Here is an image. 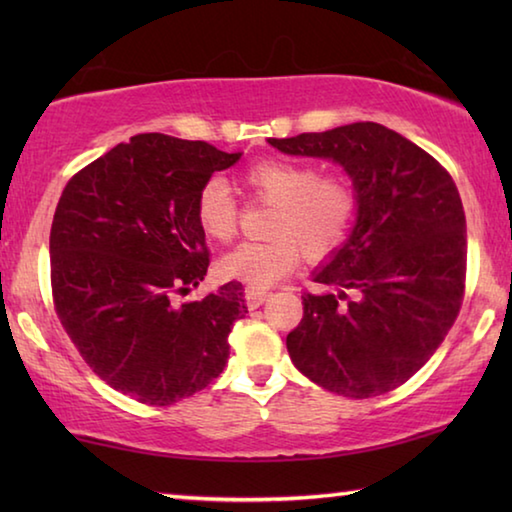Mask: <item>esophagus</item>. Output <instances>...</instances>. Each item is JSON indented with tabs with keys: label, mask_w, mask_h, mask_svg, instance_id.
Returning a JSON list of instances; mask_svg holds the SVG:
<instances>
[{
	"label": "esophagus",
	"mask_w": 512,
	"mask_h": 512,
	"mask_svg": "<svg viewBox=\"0 0 512 512\" xmlns=\"http://www.w3.org/2000/svg\"><path fill=\"white\" fill-rule=\"evenodd\" d=\"M266 298H268V293L262 289H253V287L246 289V305L250 309H257L259 305H264Z\"/></svg>",
	"instance_id": "esophagus-1"
}]
</instances>
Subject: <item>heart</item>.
Returning <instances> with one entry per match:
<instances>
[{
	"instance_id": "heart-1",
	"label": "heart",
	"mask_w": 512,
	"mask_h": 512,
	"mask_svg": "<svg viewBox=\"0 0 512 512\" xmlns=\"http://www.w3.org/2000/svg\"><path fill=\"white\" fill-rule=\"evenodd\" d=\"M241 185L250 198L273 205L268 241L241 244L221 257L228 280L253 289H268L296 268L300 253L309 262H323L350 235L357 214V192L341 173H320L316 164L268 158L241 171ZM194 216L203 235L219 244L237 235L239 203L221 178L205 180L196 194Z\"/></svg>"
}]
</instances>
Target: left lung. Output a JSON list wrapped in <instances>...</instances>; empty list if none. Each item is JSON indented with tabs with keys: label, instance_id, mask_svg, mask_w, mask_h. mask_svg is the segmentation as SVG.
Here are the masks:
<instances>
[{
	"label": "left lung",
	"instance_id": "left-lung-1",
	"mask_svg": "<svg viewBox=\"0 0 512 512\" xmlns=\"http://www.w3.org/2000/svg\"><path fill=\"white\" fill-rule=\"evenodd\" d=\"M339 162L357 192L348 241L314 273L287 350L329 393L366 400L411 379L461 311L467 232L452 176L418 144L375 121L268 140Z\"/></svg>",
	"mask_w": 512,
	"mask_h": 512
}]
</instances>
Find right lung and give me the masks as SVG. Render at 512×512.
<instances>
[{
    "label": "right lung",
    "instance_id": "1",
    "mask_svg": "<svg viewBox=\"0 0 512 512\" xmlns=\"http://www.w3.org/2000/svg\"><path fill=\"white\" fill-rule=\"evenodd\" d=\"M239 158L142 133L83 167L60 196L49 237L60 325L92 372L137 402L185 400L228 363L232 323L248 314L244 287L228 282L183 305L176 296L210 266L198 189Z\"/></svg>",
    "mask_w": 512,
    "mask_h": 512
}]
</instances>
